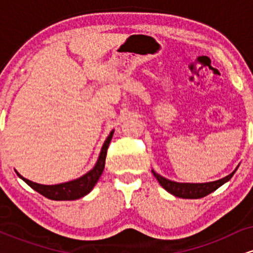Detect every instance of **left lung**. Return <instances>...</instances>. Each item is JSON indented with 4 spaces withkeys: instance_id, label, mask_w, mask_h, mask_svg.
Returning <instances> with one entry per match:
<instances>
[{
    "instance_id": "obj_1",
    "label": "left lung",
    "mask_w": 253,
    "mask_h": 253,
    "mask_svg": "<svg viewBox=\"0 0 253 253\" xmlns=\"http://www.w3.org/2000/svg\"><path fill=\"white\" fill-rule=\"evenodd\" d=\"M236 171L237 169L232 173H229L228 176L223 177L221 179H217V181L208 183H178L170 181V179L158 175V173H156L153 170L152 172L156 178L158 179V182L161 183L162 187H163L165 190L169 191L170 194H172V195H175L177 197H182V199H201V197L207 196L208 194L213 193V191L216 190L217 188L221 187L223 183L229 181Z\"/></svg>"
}]
</instances>
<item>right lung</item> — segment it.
Segmentation results:
<instances>
[{"mask_svg": "<svg viewBox=\"0 0 253 253\" xmlns=\"http://www.w3.org/2000/svg\"><path fill=\"white\" fill-rule=\"evenodd\" d=\"M113 133H114V130L110 132L108 138L104 141L100 157H98L97 163L94 167V169L90 170L89 172H86L85 175L80 177V178L66 183H60V184L43 185L25 178V177H22L19 172H16L17 176H19L20 178L24 179L31 188H33L34 190L38 191L39 194H42V196L47 197V199L56 200V201H70V200L81 199V197L85 196L86 194H89L90 191H91L94 185L97 183L98 178H100V176L102 175L104 164H106L107 150H108L109 143L110 140H112Z\"/></svg>", "mask_w": 253, "mask_h": 253, "instance_id": "1", "label": "right lung"}]
</instances>
